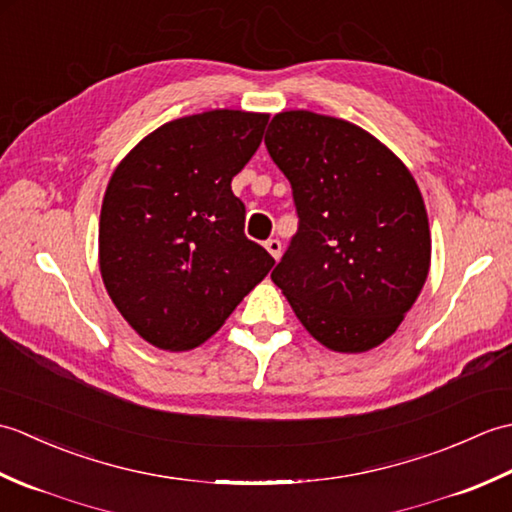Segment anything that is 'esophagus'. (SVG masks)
Segmentation results:
<instances>
[{"mask_svg":"<svg viewBox=\"0 0 512 512\" xmlns=\"http://www.w3.org/2000/svg\"><path fill=\"white\" fill-rule=\"evenodd\" d=\"M264 246H266V250H268V253H270V255H273V259H275V262H277V259H279V255H281V242H279V239H268V242H266Z\"/></svg>","mask_w":512,"mask_h":512,"instance_id":"34e87169","label":"esophagus"}]
</instances>
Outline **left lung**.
I'll return each instance as SVG.
<instances>
[{"instance_id":"1","label":"left lung","mask_w":512,"mask_h":512,"mask_svg":"<svg viewBox=\"0 0 512 512\" xmlns=\"http://www.w3.org/2000/svg\"><path fill=\"white\" fill-rule=\"evenodd\" d=\"M264 143L299 213L270 279L328 350H374L429 275L431 231L416 180L387 145L343 118L279 112Z\"/></svg>"}]
</instances>
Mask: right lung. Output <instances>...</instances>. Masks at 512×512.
Instances as JSON below:
<instances>
[{
    "label": "right lung",
    "mask_w": 512,
    "mask_h": 512,
    "mask_svg": "<svg viewBox=\"0 0 512 512\" xmlns=\"http://www.w3.org/2000/svg\"><path fill=\"white\" fill-rule=\"evenodd\" d=\"M268 114L211 110L147 134L103 195L99 268L107 295L147 343L202 345L275 259L244 235L231 180L262 143Z\"/></svg>",
    "instance_id": "add662e5"
}]
</instances>
